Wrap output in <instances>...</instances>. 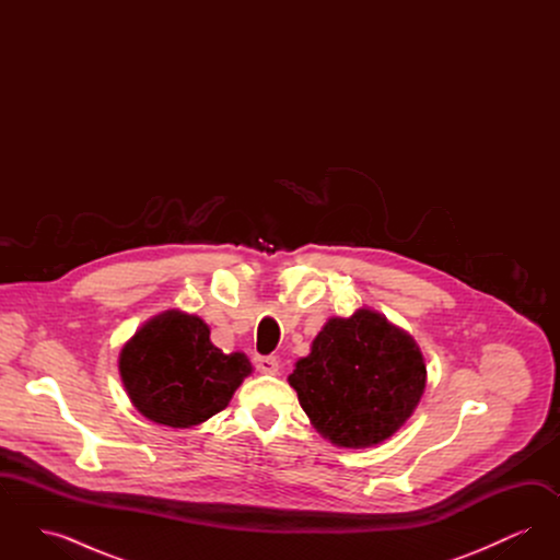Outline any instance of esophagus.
Instances as JSON below:
<instances>
[{
    "mask_svg": "<svg viewBox=\"0 0 560 560\" xmlns=\"http://www.w3.org/2000/svg\"><path fill=\"white\" fill-rule=\"evenodd\" d=\"M254 363H256V370L260 373L275 375V373L279 372V361L275 357H256Z\"/></svg>",
    "mask_w": 560,
    "mask_h": 560,
    "instance_id": "1",
    "label": "esophagus"
}]
</instances>
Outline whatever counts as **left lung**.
Wrapping results in <instances>:
<instances>
[{"mask_svg":"<svg viewBox=\"0 0 560 560\" xmlns=\"http://www.w3.org/2000/svg\"><path fill=\"white\" fill-rule=\"evenodd\" d=\"M313 427L338 447L363 450L390 439L427 388L416 340L380 313L334 317L288 377Z\"/></svg>","mask_w":560,"mask_h":560,"instance_id":"obj_1","label":"left lung"}]
</instances>
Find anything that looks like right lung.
<instances>
[{"mask_svg":"<svg viewBox=\"0 0 560 560\" xmlns=\"http://www.w3.org/2000/svg\"><path fill=\"white\" fill-rule=\"evenodd\" d=\"M119 373L133 407L151 422L190 428L222 411L252 373L243 352L224 354L210 327L180 311L147 320L119 352Z\"/></svg>","mask_w":560,"mask_h":560,"instance_id":"right-lung-1","label":"right lung"}]
</instances>
